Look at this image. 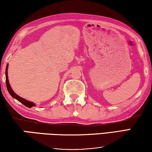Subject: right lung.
I'll return each instance as SVG.
<instances>
[{
	"instance_id": "1",
	"label": "right lung",
	"mask_w": 152,
	"mask_h": 152,
	"mask_svg": "<svg viewBox=\"0 0 152 152\" xmlns=\"http://www.w3.org/2000/svg\"><path fill=\"white\" fill-rule=\"evenodd\" d=\"M8 67H9V64L7 65V67H6V70H5V76H6V85H7V90H8L9 93L10 95L13 97L14 99H15L19 102H21L22 104H23L25 106L28 107H32L33 106H35V104L32 102H29V101L25 99H23L22 97H20V96H18L17 95L16 93H14V91L12 90V88L11 87L10 85H9V79H8Z\"/></svg>"
}]
</instances>
